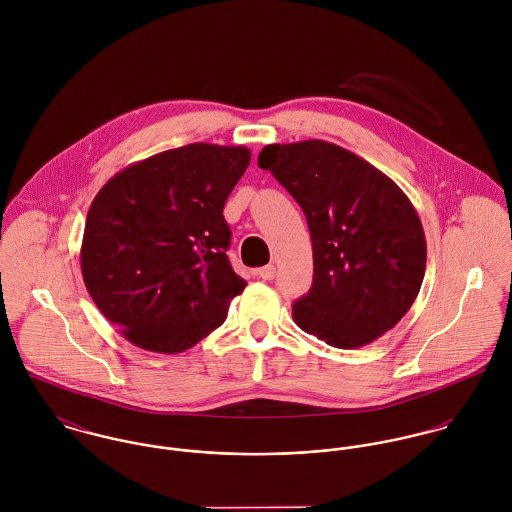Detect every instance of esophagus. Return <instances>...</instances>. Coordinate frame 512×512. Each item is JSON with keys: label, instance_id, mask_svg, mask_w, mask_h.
I'll return each mask as SVG.
<instances>
[{"label": "esophagus", "instance_id": "1", "mask_svg": "<svg viewBox=\"0 0 512 512\" xmlns=\"http://www.w3.org/2000/svg\"><path fill=\"white\" fill-rule=\"evenodd\" d=\"M262 280H266V282H270V280H274V276H276V268L272 266V264H268V266H264V268H260L258 272H256Z\"/></svg>", "mask_w": 512, "mask_h": 512}]
</instances>
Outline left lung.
Here are the masks:
<instances>
[{
	"label": "left lung",
	"mask_w": 512,
	"mask_h": 512,
	"mask_svg": "<svg viewBox=\"0 0 512 512\" xmlns=\"http://www.w3.org/2000/svg\"><path fill=\"white\" fill-rule=\"evenodd\" d=\"M258 165L288 189L313 242V284L295 323L337 349H357L412 307L426 272V236L404 191L363 157L323 140L270 144Z\"/></svg>",
	"instance_id": "8db88e82"
}]
</instances>
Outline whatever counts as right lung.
<instances>
[{"label": "right lung", "instance_id": "obj_1", "mask_svg": "<svg viewBox=\"0 0 512 512\" xmlns=\"http://www.w3.org/2000/svg\"><path fill=\"white\" fill-rule=\"evenodd\" d=\"M248 163V147L189 144L128 165L94 197L80 246L84 286L136 347L191 349L246 288L226 256L222 209Z\"/></svg>", "mask_w": 512, "mask_h": 512}]
</instances>
